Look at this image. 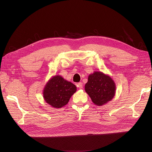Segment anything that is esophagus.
<instances>
[{
    "label": "esophagus",
    "instance_id": "34e87169",
    "mask_svg": "<svg viewBox=\"0 0 152 152\" xmlns=\"http://www.w3.org/2000/svg\"><path fill=\"white\" fill-rule=\"evenodd\" d=\"M77 86L79 87V89H82V88H83V83H82L81 82H80V83H77Z\"/></svg>",
    "mask_w": 152,
    "mask_h": 152
}]
</instances>
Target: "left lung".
Masks as SVG:
<instances>
[{
	"mask_svg": "<svg viewBox=\"0 0 152 152\" xmlns=\"http://www.w3.org/2000/svg\"><path fill=\"white\" fill-rule=\"evenodd\" d=\"M85 91L95 105L102 106L113 99L116 85L110 76L102 72L95 71L89 76Z\"/></svg>",
	"mask_w": 152,
	"mask_h": 152,
	"instance_id": "obj_1",
	"label": "left lung"
}]
</instances>
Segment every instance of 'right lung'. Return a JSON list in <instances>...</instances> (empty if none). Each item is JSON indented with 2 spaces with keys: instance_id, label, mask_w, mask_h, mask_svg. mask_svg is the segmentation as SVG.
<instances>
[{
  "instance_id": "right-lung-1",
  "label": "right lung",
  "mask_w": 152,
  "mask_h": 152,
  "mask_svg": "<svg viewBox=\"0 0 152 152\" xmlns=\"http://www.w3.org/2000/svg\"><path fill=\"white\" fill-rule=\"evenodd\" d=\"M76 91L75 84L57 75L47 83L43 91V97L48 104L53 108H60L67 104Z\"/></svg>"
}]
</instances>
